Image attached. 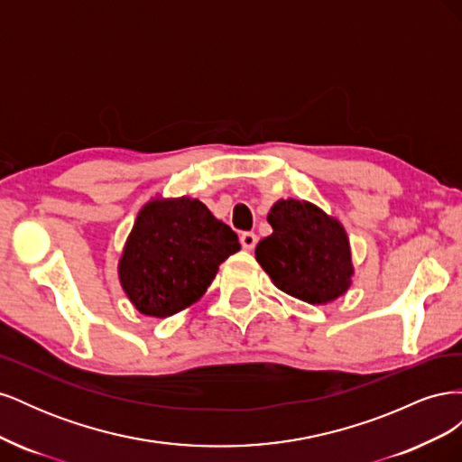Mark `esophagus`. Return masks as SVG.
Here are the masks:
<instances>
[{"label":"esophagus","instance_id":"esophagus-1","mask_svg":"<svg viewBox=\"0 0 462 462\" xmlns=\"http://www.w3.org/2000/svg\"><path fill=\"white\" fill-rule=\"evenodd\" d=\"M256 243H258V239L253 231H246L241 235V245L245 250H253L256 246Z\"/></svg>","mask_w":462,"mask_h":462}]
</instances>
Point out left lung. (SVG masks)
I'll use <instances>...</instances> for the list:
<instances>
[{
	"label": "left lung",
	"mask_w": 462,
	"mask_h": 462,
	"mask_svg": "<svg viewBox=\"0 0 462 462\" xmlns=\"http://www.w3.org/2000/svg\"><path fill=\"white\" fill-rule=\"evenodd\" d=\"M273 233L256 245V260L273 285L309 304H328L353 285L351 243L341 221L309 200H277Z\"/></svg>",
	"instance_id": "1"
}]
</instances>
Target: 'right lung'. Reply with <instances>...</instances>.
<instances>
[{"label": "right lung", "instance_id": "obj_1", "mask_svg": "<svg viewBox=\"0 0 462 462\" xmlns=\"http://www.w3.org/2000/svg\"><path fill=\"white\" fill-rule=\"evenodd\" d=\"M239 250L236 233L199 199L153 197L125 241L119 283L138 312L170 318L200 300L219 263Z\"/></svg>", "mask_w": 462, "mask_h": 462}]
</instances>
